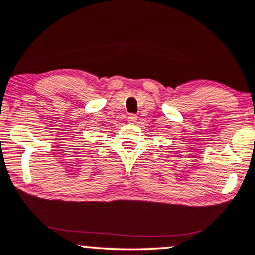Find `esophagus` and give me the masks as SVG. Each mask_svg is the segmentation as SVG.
Wrapping results in <instances>:
<instances>
[{"instance_id":"obj_1","label":"esophagus","mask_w":255,"mask_h":255,"mask_svg":"<svg viewBox=\"0 0 255 255\" xmlns=\"http://www.w3.org/2000/svg\"><path fill=\"white\" fill-rule=\"evenodd\" d=\"M137 120V116L135 114H129L127 116V121L128 122H131V124H134V122H136Z\"/></svg>"}]
</instances>
